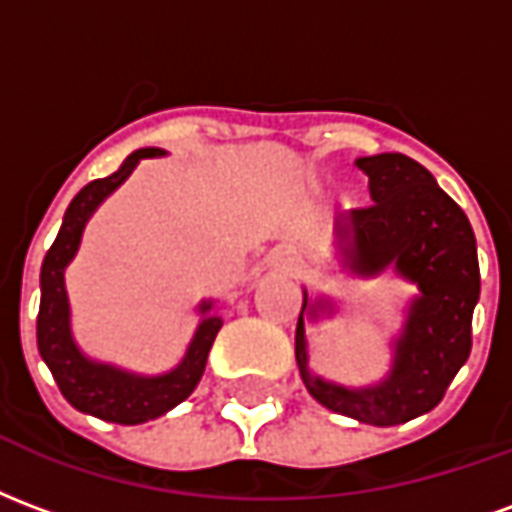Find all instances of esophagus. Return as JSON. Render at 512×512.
<instances>
[{
	"instance_id": "esophagus-1",
	"label": "esophagus",
	"mask_w": 512,
	"mask_h": 512,
	"mask_svg": "<svg viewBox=\"0 0 512 512\" xmlns=\"http://www.w3.org/2000/svg\"><path fill=\"white\" fill-rule=\"evenodd\" d=\"M274 266L282 268V271H288V274H293V271L299 268V255H296V252H290V249H279L277 255H274Z\"/></svg>"
}]
</instances>
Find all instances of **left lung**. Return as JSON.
Returning <instances> with one entry per match:
<instances>
[{"label": "left lung", "instance_id": "8db88e82", "mask_svg": "<svg viewBox=\"0 0 512 512\" xmlns=\"http://www.w3.org/2000/svg\"><path fill=\"white\" fill-rule=\"evenodd\" d=\"M370 180L373 205L337 216L334 233L345 268L376 277L386 266L419 288L392 348V370L373 386H340L315 376L307 321L332 307L304 293L296 323L301 381L321 406L376 428H392L441 403L472 351V312L480 299L477 241L466 213L436 178L403 153L356 158Z\"/></svg>", "mask_w": 512, "mask_h": 512}]
</instances>
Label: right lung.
I'll use <instances>...</instances> for the list:
<instances>
[{"mask_svg": "<svg viewBox=\"0 0 512 512\" xmlns=\"http://www.w3.org/2000/svg\"><path fill=\"white\" fill-rule=\"evenodd\" d=\"M164 156L161 147H142L120 164L109 178L87 183L68 205L65 219L54 244L43 257L40 268V312H38V351L49 365L51 376L60 386L62 397L84 414H93L117 425H139L147 419L167 414L169 408L183 403L200 384L216 334L222 329V318L211 315L213 301H202V321L189 343V351L175 370L164 376H136L115 365L95 362L82 354L71 332V304L65 293V268L82 244L87 219L95 208L134 172L142 158Z\"/></svg>", "mask_w": 512, "mask_h": 512, "instance_id": "1", "label": "right lung"}]
</instances>
